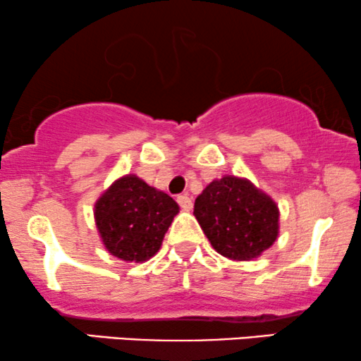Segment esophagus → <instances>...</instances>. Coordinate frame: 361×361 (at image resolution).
<instances>
[{"label":"esophagus","mask_w":361,"mask_h":361,"mask_svg":"<svg viewBox=\"0 0 361 361\" xmlns=\"http://www.w3.org/2000/svg\"><path fill=\"white\" fill-rule=\"evenodd\" d=\"M177 202H179V205L184 210H190L192 209V200H190V197L187 194L179 195V197H177Z\"/></svg>","instance_id":"obj_1"}]
</instances>
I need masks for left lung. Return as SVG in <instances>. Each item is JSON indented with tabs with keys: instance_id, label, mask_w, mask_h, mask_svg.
<instances>
[{
	"instance_id": "1",
	"label": "left lung",
	"mask_w": 361,
	"mask_h": 361,
	"mask_svg": "<svg viewBox=\"0 0 361 361\" xmlns=\"http://www.w3.org/2000/svg\"><path fill=\"white\" fill-rule=\"evenodd\" d=\"M194 215L219 254L237 262L254 260L279 237V207L250 180L215 179L195 199Z\"/></svg>"
}]
</instances>
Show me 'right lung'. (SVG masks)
<instances>
[{
    "label": "right lung",
    "mask_w": 361,
    "mask_h": 361,
    "mask_svg": "<svg viewBox=\"0 0 361 361\" xmlns=\"http://www.w3.org/2000/svg\"><path fill=\"white\" fill-rule=\"evenodd\" d=\"M177 212L179 205L171 195L134 174L116 180L94 205L97 232L107 252L135 264L157 254Z\"/></svg>",
    "instance_id": "1"
}]
</instances>
